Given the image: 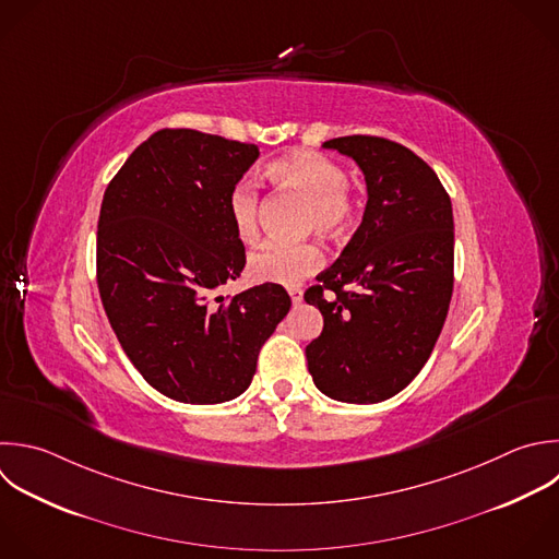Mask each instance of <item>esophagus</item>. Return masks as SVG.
<instances>
[{
  "instance_id": "34e87169",
  "label": "esophagus",
  "mask_w": 559,
  "mask_h": 559,
  "mask_svg": "<svg viewBox=\"0 0 559 559\" xmlns=\"http://www.w3.org/2000/svg\"><path fill=\"white\" fill-rule=\"evenodd\" d=\"M288 295H290V299H293L295 306L304 301V290H301L299 286H290V288H288Z\"/></svg>"
}]
</instances>
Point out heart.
Instances as JSON below:
<instances>
[{
  "instance_id": "b5f03b06",
  "label": "heart",
  "mask_w": 559,
  "mask_h": 559,
  "mask_svg": "<svg viewBox=\"0 0 559 559\" xmlns=\"http://www.w3.org/2000/svg\"><path fill=\"white\" fill-rule=\"evenodd\" d=\"M269 175L284 188L297 192L310 207L306 225L323 236L345 234L358 218V201L347 188V173L336 162L299 153L269 166ZM258 190L240 181L227 197V214L234 234L251 242L258 236ZM323 264V253L312 242H266L249 255L247 275L258 284L295 286Z\"/></svg>"
}]
</instances>
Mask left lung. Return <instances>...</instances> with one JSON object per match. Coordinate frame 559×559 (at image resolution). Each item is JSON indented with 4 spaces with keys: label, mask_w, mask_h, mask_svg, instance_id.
I'll use <instances>...</instances> for the list:
<instances>
[{
    "label": "left lung",
    "mask_w": 559,
    "mask_h": 559,
    "mask_svg": "<svg viewBox=\"0 0 559 559\" xmlns=\"http://www.w3.org/2000/svg\"><path fill=\"white\" fill-rule=\"evenodd\" d=\"M323 148L356 162L367 205L341 258L304 295L323 314L321 336L306 347L308 371L336 402L376 404L421 371L443 328L454 269L452 203L435 170L402 144L352 135Z\"/></svg>",
    "instance_id": "left-lung-1"
}]
</instances>
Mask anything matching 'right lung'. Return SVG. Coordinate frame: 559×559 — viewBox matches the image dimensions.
Instances as JSON below:
<instances>
[{
    "label": "right lung",
    "mask_w": 559,
    "mask_h": 559,
    "mask_svg": "<svg viewBox=\"0 0 559 559\" xmlns=\"http://www.w3.org/2000/svg\"><path fill=\"white\" fill-rule=\"evenodd\" d=\"M258 157L253 144L164 129L131 153L105 192L103 306L131 362L170 400L221 404L245 393L260 347L290 310L280 284L214 297L245 269L227 197Z\"/></svg>",
    "instance_id": "right-lung-1"
}]
</instances>
